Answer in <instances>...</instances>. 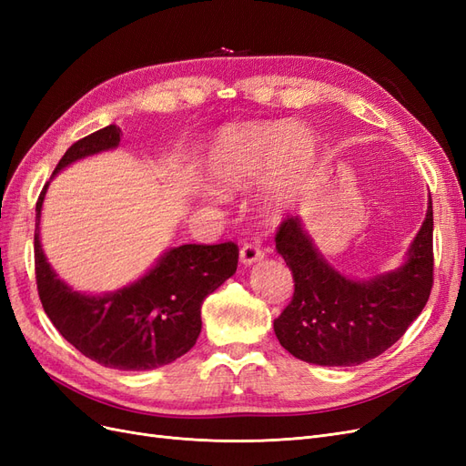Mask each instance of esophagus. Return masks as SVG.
Here are the masks:
<instances>
[{"instance_id":"34e87169","label":"esophagus","mask_w":466,"mask_h":466,"mask_svg":"<svg viewBox=\"0 0 466 466\" xmlns=\"http://www.w3.org/2000/svg\"><path fill=\"white\" fill-rule=\"evenodd\" d=\"M262 258H264V250L260 248L258 243H247V245L241 247V262L243 264L250 266V264H255Z\"/></svg>"}]
</instances>
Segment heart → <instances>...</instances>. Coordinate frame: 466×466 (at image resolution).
<instances>
[{"label":"heart","mask_w":466,"mask_h":466,"mask_svg":"<svg viewBox=\"0 0 466 466\" xmlns=\"http://www.w3.org/2000/svg\"><path fill=\"white\" fill-rule=\"evenodd\" d=\"M317 144L303 128L229 126L218 134L208 157V177L219 190L243 188L270 173L272 204L284 206L307 185Z\"/></svg>","instance_id":"heart-1"}]
</instances>
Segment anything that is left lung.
<instances>
[{
  "instance_id": "left-lung-1",
  "label": "left lung",
  "mask_w": 466,
  "mask_h": 466,
  "mask_svg": "<svg viewBox=\"0 0 466 466\" xmlns=\"http://www.w3.org/2000/svg\"><path fill=\"white\" fill-rule=\"evenodd\" d=\"M276 248L293 274L289 305L274 320L279 344L307 363L350 368L389 350L418 319L433 286V208L397 270L358 281L322 258L301 219L288 218Z\"/></svg>"
}]
</instances>
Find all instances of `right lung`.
I'll return each mask as SVG.
<instances>
[{"instance_id":"right-lung-1","label":"right lung","mask_w":466,"mask_h":466,"mask_svg":"<svg viewBox=\"0 0 466 466\" xmlns=\"http://www.w3.org/2000/svg\"><path fill=\"white\" fill-rule=\"evenodd\" d=\"M115 124L81 137L54 175L89 155L120 144ZM48 182L36 202L35 272L38 298L58 332L83 356L122 371L155 370L185 356L202 330V303L237 270L238 247L182 245L167 250L151 270L122 289L89 295L62 281L40 245V211Z\"/></svg>"}]
</instances>
